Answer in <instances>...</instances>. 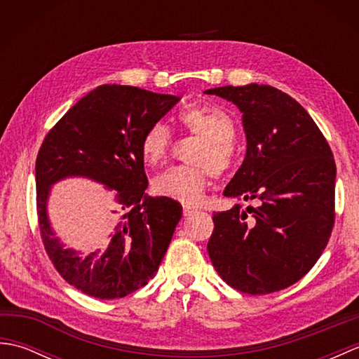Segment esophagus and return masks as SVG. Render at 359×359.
Here are the masks:
<instances>
[{
	"label": "esophagus",
	"mask_w": 359,
	"mask_h": 359,
	"mask_svg": "<svg viewBox=\"0 0 359 359\" xmlns=\"http://www.w3.org/2000/svg\"><path fill=\"white\" fill-rule=\"evenodd\" d=\"M194 212H197V208L189 207V205H184V216H191Z\"/></svg>",
	"instance_id": "34e87169"
}]
</instances>
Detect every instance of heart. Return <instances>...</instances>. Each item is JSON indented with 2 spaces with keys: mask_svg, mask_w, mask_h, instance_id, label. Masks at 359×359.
Masks as SVG:
<instances>
[{
  "mask_svg": "<svg viewBox=\"0 0 359 359\" xmlns=\"http://www.w3.org/2000/svg\"><path fill=\"white\" fill-rule=\"evenodd\" d=\"M179 123L189 134L201 137L202 144L193 154L197 165H175L154 179L158 196L187 205L202 201L212 182V171L225 175L236 162V125L230 114L216 104L189 106L177 116ZM172 144L171 129L162 121L151 123L140 139V154L144 163L156 166L166 158Z\"/></svg>",
  "mask_w": 359,
  "mask_h": 359,
  "instance_id": "b5f03b06",
  "label": "heart"
}]
</instances>
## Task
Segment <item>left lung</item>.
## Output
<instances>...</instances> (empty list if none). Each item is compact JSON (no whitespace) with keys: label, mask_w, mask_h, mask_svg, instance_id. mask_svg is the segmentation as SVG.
Wrapping results in <instances>:
<instances>
[{"label":"left lung","mask_w":359,"mask_h":359,"mask_svg":"<svg viewBox=\"0 0 359 359\" xmlns=\"http://www.w3.org/2000/svg\"><path fill=\"white\" fill-rule=\"evenodd\" d=\"M205 93L243 114L247 154L224 196L257 203L212 215L210 259L242 293L279 292L306 276L330 239L337 216L332 149L309 112L276 88L253 83Z\"/></svg>","instance_id":"1"}]
</instances>
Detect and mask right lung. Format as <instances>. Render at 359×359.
<instances>
[{
	"mask_svg": "<svg viewBox=\"0 0 359 359\" xmlns=\"http://www.w3.org/2000/svg\"><path fill=\"white\" fill-rule=\"evenodd\" d=\"M179 97L135 86L102 85L75 103L46 134L35 163L36 217L49 261L67 284L98 299L131 294L156 276L182 217V205L148 197L140 139ZM66 175H88L116 189V231L109 251L79 257L65 249L45 216L48 187Z\"/></svg>",
	"mask_w": 359,
	"mask_h": 359,
	"instance_id": "right-lung-1",
	"label": "right lung"
}]
</instances>
